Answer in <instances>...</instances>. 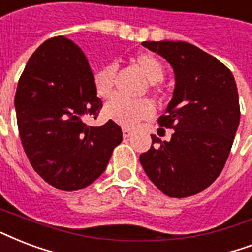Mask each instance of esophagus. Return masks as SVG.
Wrapping results in <instances>:
<instances>
[{
    "label": "esophagus",
    "instance_id": "1",
    "mask_svg": "<svg viewBox=\"0 0 252 252\" xmlns=\"http://www.w3.org/2000/svg\"><path fill=\"white\" fill-rule=\"evenodd\" d=\"M132 133H133V132H132L130 129H128V128H123V136H124L126 139L130 137V136H132Z\"/></svg>",
    "mask_w": 252,
    "mask_h": 252
}]
</instances>
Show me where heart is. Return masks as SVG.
I'll list each match as a JSON object with an SVG mask.
<instances>
[{
    "mask_svg": "<svg viewBox=\"0 0 252 252\" xmlns=\"http://www.w3.org/2000/svg\"><path fill=\"white\" fill-rule=\"evenodd\" d=\"M133 62L143 71L145 78L155 83L164 78L165 68L160 59L153 54L140 53L133 58ZM116 76V66L109 64L94 75V87L100 97H108L113 91ZM104 116L120 126L132 128L140 120L148 118L152 113V104L147 99H126L124 96L115 95L105 103L103 108Z\"/></svg>",
    "mask_w": 252,
    "mask_h": 252,
    "instance_id": "heart-1",
    "label": "heart"
}]
</instances>
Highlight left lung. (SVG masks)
<instances>
[{
    "mask_svg": "<svg viewBox=\"0 0 252 252\" xmlns=\"http://www.w3.org/2000/svg\"><path fill=\"white\" fill-rule=\"evenodd\" d=\"M141 45L168 61L176 86L158 119L161 126L174 129L172 139L152 134L151 149L140 155V162L164 194L194 195L216 181L231 151L241 119L237 83L223 63L188 42Z\"/></svg>",
    "mask_w": 252,
    "mask_h": 252,
    "instance_id": "left-lung-1",
    "label": "left lung"
}]
</instances>
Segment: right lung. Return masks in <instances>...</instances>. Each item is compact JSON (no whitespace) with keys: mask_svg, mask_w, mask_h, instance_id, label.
Here are the masks:
<instances>
[{"mask_svg":"<svg viewBox=\"0 0 252 252\" xmlns=\"http://www.w3.org/2000/svg\"><path fill=\"white\" fill-rule=\"evenodd\" d=\"M19 136L30 164L59 190L83 189L104 172L122 128L90 126L103 103L83 51L64 36L43 42L29 59L15 92Z\"/></svg>","mask_w":252,"mask_h":252,"instance_id":"add662e5","label":"right lung"}]
</instances>
